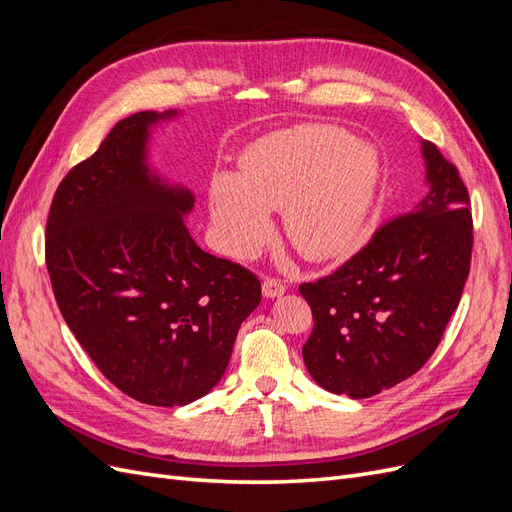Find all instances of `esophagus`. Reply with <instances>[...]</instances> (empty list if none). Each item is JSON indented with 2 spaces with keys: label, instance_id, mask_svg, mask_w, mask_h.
I'll return each instance as SVG.
<instances>
[{
  "label": "esophagus",
  "instance_id": "esophagus-1",
  "mask_svg": "<svg viewBox=\"0 0 512 512\" xmlns=\"http://www.w3.org/2000/svg\"><path fill=\"white\" fill-rule=\"evenodd\" d=\"M286 292V286L282 282L273 280V277H267L265 282H262V294H265L267 299H275V297H282Z\"/></svg>",
  "mask_w": 512,
  "mask_h": 512
}]
</instances>
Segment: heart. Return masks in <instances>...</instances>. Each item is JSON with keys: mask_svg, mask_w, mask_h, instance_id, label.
Returning <instances> with one entry per match:
<instances>
[{"mask_svg": "<svg viewBox=\"0 0 512 512\" xmlns=\"http://www.w3.org/2000/svg\"><path fill=\"white\" fill-rule=\"evenodd\" d=\"M382 160L371 145L335 126L305 123L262 136L245 149L241 173H215L211 220L224 252L252 256L271 237L269 211L312 262L350 254L376 209Z\"/></svg>", "mask_w": 512, "mask_h": 512, "instance_id": "heart-1", "label": "heart"}]
</instances>
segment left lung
I'll use <instances>...</instances> for the list:
<instances>
[{"label": "left lung", "mask_w": 512, "mask_h": 512, "mask_svg": "<svg viewBox=\"0 0 512 512\" xmlns=\"http://www.w3.org/2000/svg\"><path fill=\"white\" fill-rule=\"evenodd\" d=\"M427 194L382 224L331 275L299 286L314 331L305 367L322 389L363 399L404 382L438 348L472 258V207L455 164L423 143Z\"/></svg>", "instance_id": "8db88e82"}]
</instances>
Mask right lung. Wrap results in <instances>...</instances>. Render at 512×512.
Masks as SVG:
<instances>
[{
  "instance_id": "add662e5",
  "label": "right lung",
  "mask_w": 512,
  "mask_h": 512,
  "mask_svg": "<svg viewBox=\"0 0 512 512\" xmlns=\"http://www.w3.org/2000/svg\"><path fill=\"white\" fill-rule=\"evenodd\" d=\"M177 111H141L108 132L59 183L46 220V269L59 312L121 393L185 406L228 367L258 277L194 243L190 190L147 164L149 130Z\"/></svg>"
}]
</instances>
